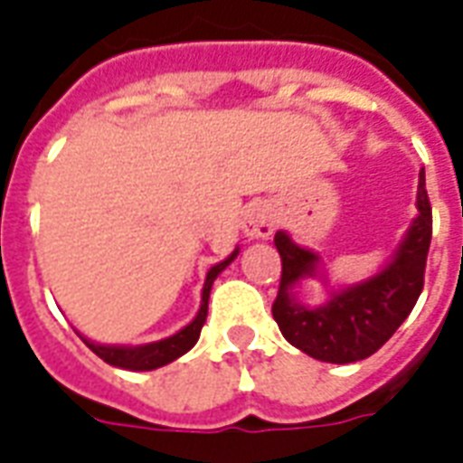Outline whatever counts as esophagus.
Segmentation results:
<instances>
[{
    "instance_id": "1",
    "label": "esophagus",
    "mask_w": 463,
    "mask_h": 463,
    "mask_svg": "<svg viewBox=\"0 0 463 463\" xmlns=\"http://www.w3.org/2000/svg\"><path fill=\"white\" fill-rule=\"evenodd\" d=\"M242 232L245 238L250 241H265L275 232V213L270 205H255L250 211L245 213V221H242Z\"/></svg>"
}]
</instances>
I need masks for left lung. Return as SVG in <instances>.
<instances>
[{
	"label": "left lung",
	"mask_w": 463,
	"mask_h": 463,
	"mask_svg": "<svg viewBox=\"0 0 463 463\" xmlns=\"http://www.w3.org/2000/svg\"><path fill=\"white\" fill-rule=\"evenodd\" d=\"M429 242L431 205L424 171H419L417 218L392 258L364 280L330 288V298L322 305H305L300 300L302 282L307 278L327 282L322 258L298 245L288 231H278L275 245L282 258V278L272 317L282 337L305 354L332 364H349L374 354L417 305L424 288Z\"/></svg>",
	"instance_id": "left-lung-1"
}]
</instances>
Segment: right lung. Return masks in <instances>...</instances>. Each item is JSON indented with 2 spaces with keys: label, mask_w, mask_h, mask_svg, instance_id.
I'll use <instances>...</instances> for the list:
<instances>
[{
  "label": "right lung",
  "mask_w": 463,
  "mask_h": 463,
  "mask_svg": "<svg viewBox=\"0 0 463 463\" xmlns=\"http://www.w3.org/2000/svg\"><path fill=\"white\" fill-rule=\"evenodd\" d=\"M238 252H241V248H235L225 260H221L218 265H213L211 270L205 272V282H203L201 292V310L195 312V317H193L183 330H178L175 335H171V337L146 342V345H101V342L89 340L81 332H76V335L84 340L86 347L91 349L94 354H99L106 364H114V367L131 369V372H151V369H158L163 367V364H171L173 359L183 357L188 349H193V345L201 337L203 325H205V317H208V298H211L213 282H215V278H218L235 258H238Z\"/></svg>",
  "instance_id": "1"
}]
</instances>
